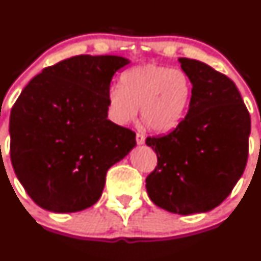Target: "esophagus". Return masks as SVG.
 <instances>
[{
    "label": "esophagus",
    "mask_w": 261,
    "mask_h": 261,
    "mask_svg": "<svg viewBox=\"0 0 261 261\" xmlns=\"http://www.w3.org/2000/svg\"><path fill=\"white\" fill-rule=\"evenodd\" d=\"M136 143L139 144V145H141V144L145 143V135L141 133H138L136 134Z\"/></svg>",
    "instance_id": "34e87169"
}]
</instances>
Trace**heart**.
I'll list each match as a JSON object with an SVG mask.
<instances>
[{
	"label": "heart",
	"mask_w": 261,
	"mask_h": 261,
	"mask_svg": "<svg viewBox=\"0 0 261 261\" xmlns=\"http://www.w3.org/2000/svg\"><path fill=\"white\" fill-rule=\"evenodd\" d=\"M193 96L189 75L179 68L147 63L134 67L121 77V88L107 93V114L117 125L140 116L151 130L165 133L186 117Z\"/></svg>",
	"instance_id": "b5f03b06"
}]
</instances>
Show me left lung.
I'll return each mask as SVG.
<instances>
[{
    "instance_id": "obj_1",
    "label": "left lung",
    "mask_w": 261,
    "mask_h": 261,
    "mask_svg": "<svg viewBox=\"0 0 261 261\" xmlns=\"http://www.w3.org/2000/svg\"><path fill=\"white\" fill-rule=\"evenodd\" d=\"M179 62L193 84L191 106L172 133L146 139L158 156L146 191L160 208L192 215L222 203L241 178L251 120L230 78L199 60Z\"/></svg>"
}]
</instances>
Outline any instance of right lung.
<instances>
[{"mask_svg":"<svg viewBox=\"0 0 261 261\" xmlns=\"http://www.w3.org/2000/svg\"><path fill=\"white\" fill-rule=\"evenodd\" d=\"M128 60L75 55L44 68L10 116V156L41 208L78 212L96 203L107 170L136 145V134L107 120L112 77Z\"/></svg>","mask_w":261,"mask_h":261,"instance_id":"1","label":"right lung"}]
</instances>
